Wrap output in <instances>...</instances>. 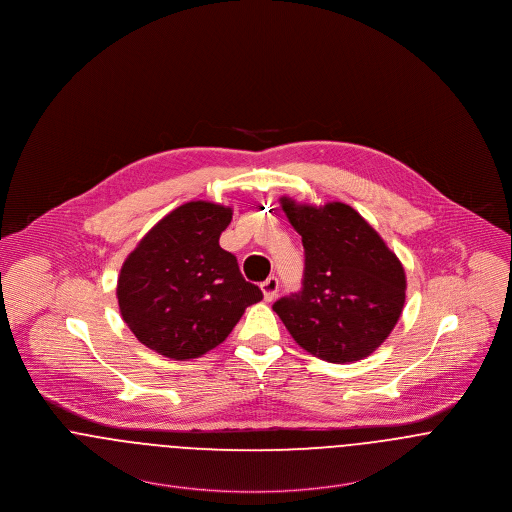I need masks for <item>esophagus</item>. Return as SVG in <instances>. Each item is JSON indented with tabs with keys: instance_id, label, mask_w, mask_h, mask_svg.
<instances>
[{
	"instance_id": "esophagus-1",
	"label": "esophagus",
	"mask_w": 512,
	"mask_h": 512,
	"mask_svg": "<svg viewBox=\"0 0 512 512\" xmlns=\"http://www.w3.org/2000/svg\"><path fill=\"white\" fill-rule=\"evenodd\" d=\"M262 293H264V299L270 303V301H274L276 299V295H278L279 291V281L276 276H270V278L266 279V281H262Z\"/></svg>"
}]
</instances>
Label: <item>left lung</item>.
Returning a JSON list of instances; mask_svg holds the SVG:
<instances>
[{
	"mask_svg": "<svg viewBox=\"0 0 512 512\" xmlns=\"http://www.w3.org/2000/svg\"><path fill=\"white\" fill-rule=\"evenodd\" d=\"M279 201L301 234L305 272L301 291L281 297L274 311L293 340L321 360L346 364L370 356L401 317L403 264L350 205Z\"/></svg>",
	"mask_w": 512,
	"mask_h": 512,
	"instance_id": "1",
	"label": "left lung"
}]
</instances>
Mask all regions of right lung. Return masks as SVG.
Returning <instances> with one entry per match:
<instances>
[{"mask_svg": "<svg viewBox=\"0 0 512 512\" xmlns=\"http://www.w3.org/2000/svg\"><path fill=\"white\" fill-rule=\"evenodd\" d=\"M233 209L189 201L168 213L127 256L117 279L123 321L146 348L191 360L219 346L262 301L242 278L231 252L219 246Z\"/></svg>", "mask_w": 512, "mask_h": 512, "instance_id": "right-lung-1", "label": "right lung"}]
</instances>
